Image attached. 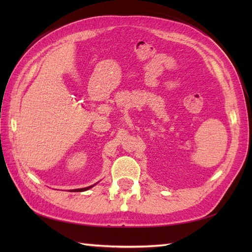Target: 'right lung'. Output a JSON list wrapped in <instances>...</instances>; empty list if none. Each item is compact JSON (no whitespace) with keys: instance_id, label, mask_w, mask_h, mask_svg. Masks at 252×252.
Masks as SVG:
<instances>
[{"instance_id":"1","label":"right lung","mask_w":252,"mask_h":252,"mask_svg":"<svg viewBox=\"0 0 252 252\" xmlns=\"http://www.w3.org/2000/svg\"><path fill=\"white\" fill-rule=\"evenodd\" d=\"M93 186H89V187H86V188H81V189H74L72 190V191H77V192H80V191H85V190H88L89 188H91Z\"/></svg>"}]
</instances>
